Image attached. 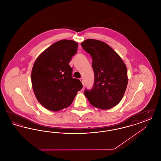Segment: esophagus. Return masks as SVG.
Masks as SVG:
<instances>
[{
    "instance_id": "34e87169",
    "label": "esophagus",
    "mask_w": 161,
    "mask_h": 161,
    "mask_svg": "<svg viewBox=\"0 0 161 161\" xmlns=\"http://www.w3.org/2000/svg\"><path fill=\"white\" fill-rule=\"evenodd\" d=\"M80 81H81V83H82V84H83V86H84V80H83V78H80Z\"/></svg>"
}]
</instances>
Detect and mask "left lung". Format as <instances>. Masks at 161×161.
Here are the masks:
<instances>
[{
	"label": "left lung",
	"mask_w": 161,
	"mask_h": 161,
	"mask_svg": "<svg viewBox=\"0 0 161 161\" xmlns=\"http://www.w3.org/2000/svg\"><path fill=\"white\" fill-rule=\"evenodd\" d=\"M84 51L92 56L94 84L84 95L93 106L107 110L116 106L123 98L128 84L125 63L106 43L86 39L81 43Z\"/></svg>",
	"instance_id": "8db88e82"
}]
</instances>
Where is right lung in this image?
Segmentation results:
<instances>
[{
    "label": "right lung",
    "mask_w": 161,
    "mask_h": 161,
    "mask_svg": "<svg viewBox=\"0 0 161 161\" xmlns=\"http://www.w3.org/2000/svg\"><path fill=\"white\" fill-rule=\"evenodd\" d=\"M76 42L61 40L40 54L33 65L31 82L38 102L51 111L69 107L83 85L72 77L69 63L76 54Z\"/></svg>",
    "instance_id": "1"
}]
</instances>
